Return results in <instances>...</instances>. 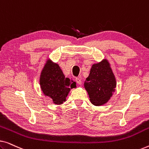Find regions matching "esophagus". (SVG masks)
Here are the masks:
<instances>
[{
    "label": "esophagus",
    "mask_w": 149,
    "mask_h": 149,
    "mask_svg": "<svg viewBox=\"0 0 149 149\" xmlns=\"http://www.w3.org/2000/svg\"><path fill=\"white\" fill-rule=\"evenodd\" d=\"M75 81H76V82L78 83L79 85L82 84V81H81V79L80 78H76V79H75Z\"/></svg>",
    "instance_id": "obj_1"
}]
</instances>
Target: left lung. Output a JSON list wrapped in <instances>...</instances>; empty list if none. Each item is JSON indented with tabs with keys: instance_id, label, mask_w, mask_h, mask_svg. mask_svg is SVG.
Wrapping results in <instances>:
<instances>
[{
	"instance_id": "1",
	"label": "left lung",
	"mask_w": 149,
	"mask_h": 149,
	"mask_svg": "<svg viewBox=\"0 0 149 149\" xmlns=\"http://www.w3.org/2000/svg\"><path fill=\"white\" fill-rule=\"evenodd\" d=\"M117 81L111 64L107 59L93 64L84 83L91 103L102 106L107 103L115 92Z\"/></svg>"
}]
</instances>
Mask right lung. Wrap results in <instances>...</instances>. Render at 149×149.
<instances>
[{
  "label": "right lung",
  "mask_w": 149,
  "mask_h": 149,
  "mask_svg": "<svg viewBox=\"0 0 149 149\" xmlns=\"http://www.w3.org/2000/svg\"><path fill=\"white\" fill-rule=\"evenodd\" d=\"M39 83L45 95L49 97L53 103L62 104L66 102L70 89L76 87V83L66 78L57 63L47 59L40 72Z\"/></svg>",
  "instance_id": "add662e5"
}]
</instances>
